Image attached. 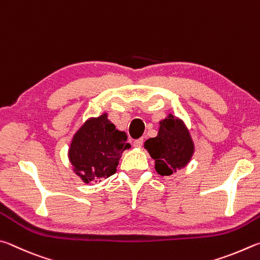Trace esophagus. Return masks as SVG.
I'll return each instance as SVG.
<instances>
[{"instance_id":"34e87169","label":"esophagus","mask_w":260,"mask_h":260,"mask_svg":"<svg viewBox=\"0 0 260 260\" xmlns=\"http://www.w3.org/2000/svg\"><path fill=\"white\" fill-rule=\"evenodd\" d=\"M143 144H144V139L143 138H139V139H136L135 142H134V146L135 147H137V148H140L143 146Z\"/></svg>"}]
</instances>
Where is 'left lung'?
<instances>
[{
    "label": "left lung",
    "instance_id": "obj_1",
    "mask_svg": "<svg viewBox=\"0 0 260 260\" xmlns=\"http://www.w3.org/2000/svg\"><path fill=\"white\" fill-rule=\"evenodd\" d=\"M145 148L155 160V170L161 176H170L189 162L194 144L183 121L168 116L160 122L156 137L145 142Z\"/></svg>",
    "mask_w": 260,
    "mask_h": 260
}]
</instances>
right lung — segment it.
Listing matches in <instances>:
<instances>
[{
    "mask_svg": "<svg viewBox=\"0 0 260 260\" xmlns=\"http://www.w3.org/2000/svg\"><path fill=\"white\" fill-rule=\"evenodd\" d=\"M126 139L106 113L90 118L74 135L68 152L75 174L86 184L115 174L123 151L130 148Z\"/></svg>",
    "mask_w": 260,
    "mask_h": 260,
    "instance_id": "right-lung-1",
    "label": "right lung"
}]
</instances>
